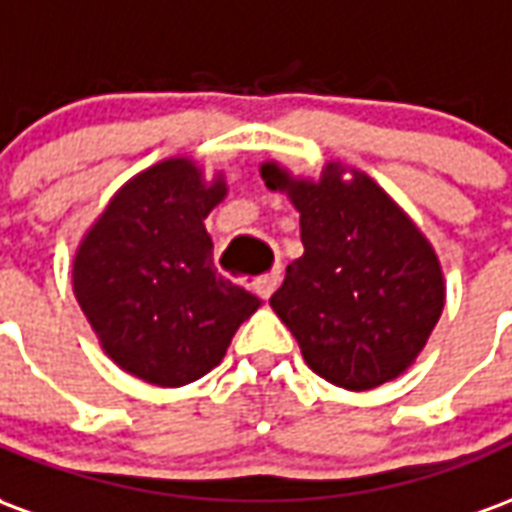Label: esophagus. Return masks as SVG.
Masks as SVG:
<instances>
[{
    "instance_id": "obj_1",
    "label": "esophagus",
    "mask_w": 512,
    "mask_h": 512,
    "mask_svg": "<svg viewBox=\"0 0 512 512\" xmlns=\"http://www.w3.org/2000/svg\"><path fill=\"white\" fill-rule=\"evenodd\" d=\"M279 285V268H271L268 274H263V277H257L255 282H252V290H255L260 299H271V293L277 290Z\"/></svg>"
}]
</instances>
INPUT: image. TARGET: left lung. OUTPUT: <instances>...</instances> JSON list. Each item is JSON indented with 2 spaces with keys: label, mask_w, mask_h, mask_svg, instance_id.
<instances>
[{
  "label": "left lung",
  "mask_w": 512,
  "mask_h": 512,
  "mask_svg": "<svg viewBox=\"0 0 512 512\" xmlns=\"http://www.w3.org/2000/svg\"><path fill=\"white\" fill-rule=\"evenodd\" d=\"M299 211L304 255L271 307L312 373L351 392L395 381L417 362L444 310L439 255L408 213L362 169L329 161L318 178L260 164Z\"/></svg>",
  "instance_id": "obj_1"
}]
</instances>
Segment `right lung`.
Listing matches in <instances>:
<instances>
[{
	"instance_id": "add662e5",
	"label": "right lung",
	"mask_w": 512,
	"mask_h": 512,
	"mask_svg": "<svg viewBox=\"0 0 512 512\" xmlns=\"http://www.w3.org/2000/svg\"><path fill=\"white\" fill-rule=\"evenodd\" d=\"M227 197L191 158H164L123 183L73 255V293L104 354L156 386L219 365L263 301L213 268L208 213Z\"/></svg>"
}]
</instances>
